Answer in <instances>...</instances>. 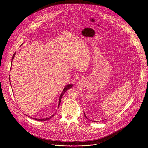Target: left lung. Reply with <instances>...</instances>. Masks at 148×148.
Instances as JSON below:
<instances>
[{"label": "left lung", "mask_w": 148, "mask_h": 148, "mask_svg": "<svg viewBox=\"0 0 148 148\" xmlns=\"http://www.w3.org/2000/svg\"><path fill=\"white\" fill-rule=\"evenodd\" d=\"M84 113L85 117H86V119H88V120H89V119H88V118H87V117H86V115H85V113Z\"/></svg>", "instance_id": "left-lung-1"}]
</instances>
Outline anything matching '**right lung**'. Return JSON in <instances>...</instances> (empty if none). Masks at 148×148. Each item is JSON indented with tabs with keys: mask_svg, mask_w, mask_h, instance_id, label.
Segmentation results:
<instances>
[{
	"mask_svg": "<svg viewBox=\"0 0 148 148\" xmlns=\"http://www.w3.org/2000/svg\"><path fill=\"white\" fill-rule=\"evenodd\" d=\"M21 44V45H22ZM15 55H16V52H15L14 53V54L13 55V56H12V61H11V66H12V61H13V60H14V58H15ZM10 83H11V82H10ZM72 86H73V84H69L66 85L65 86V88H64L63 90V92H62V93H61V95H60V97H59V105H58V108H59V106H60V103H61V100H62V97H63V96L64 95V94L65 93V92L68 90V89H70V88H71L72 87ZM55 115V114H53V115H52V116H49V117H46V118H45V119H36V118H34V117H31L32 119H34V120H37V121H46V120H49V119H51L53 116H54Z\"/></svg>",
	"mask_w": 148,
	"mask_h": 148,
	"instance_id": "right-lung-1",
	"label": "right lung"
}]
</instances>
